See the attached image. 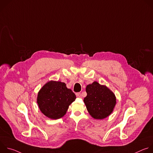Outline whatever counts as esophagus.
Wrapping results in <instances>:
<instances>
[{
  "label": "esophagus",
  "instance_id": "34e87169",
  "mask_svg": "<svg viewBox=\"0 0 153 153\" xmlns=\"http://www.w3.org/2000/svg\"><path fill=\"white\" fill-rule=\"evenodd\" d=\"M76 96H77V97L82 98V94H81L80 93H77L76 94Z\"/></svg>",
  "mask_w": 153,
  "mask_h": 153
}]
</instances>
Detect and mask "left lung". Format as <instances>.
Listing matches in <instances>:
<instances>
[{
  "label": "left lung",
  "mask_w": 153,
  "mask_h": 153,
  "mask_svg": "<svg viewBox=\"0 0 153 153\" xmlns=\"http://www.w3.org/2000/svg\"><path fill=\"white\" fill-rule=\"evenodd\" d=\"M86 97L83 99L90 114L96 119L106 118L113 112L116 103L114 93L106 86L97 82L86 86Z\"/></svg>",
  "instance_id": "8db88e82"
}]
</instances>
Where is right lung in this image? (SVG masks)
Masks as SVG:
<instances>
[{
  "label": "right lung",
  "instance_id": "add662e5",
  "mask_svg": "<svg viewBox=\"0 0 153 153\" xmlns=\"http://www.w3.org/2000/svg\"><path fill=\"white\" fill-rule=\"evenodd\" d=\"M76 99L71 90L61 82L50 81L40 89L37 102L40 110L47 117L58 119L66 114L69 105Z\"/></svg>",
  "mask_w": 153,
  "mask_h": 153
}]
</instances>
